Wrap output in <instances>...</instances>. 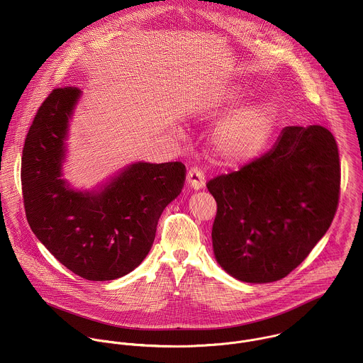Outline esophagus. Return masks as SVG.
Masks as SVG:
<instances>
[{
	"instance_id": "esophagus-1",
	"label": "esophagus",
	"mask_w": 363,
	"mask_h": 363,
	"mask_svg": "<svg viewBox=\"0 0 363 363\" xmlns=\"http://www.w3.org/2000/svg\"><path fill=\"white\" fill-rule=\"evenodd\" d=\"M187 184L193 190H201L206 184L204 174L199 167H191L187 173Z\"/></svg>"
}]
</instances>
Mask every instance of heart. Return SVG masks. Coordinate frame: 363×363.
I'll return each mask as SVG.
<instances>
[{
	"label": "heart",
	"mask_w": 363,
	"mask_h": 363,
	"mask_svg": "<svg viewBox=\"0 0 363 363\" xmlns=\"http://www.w3.org/2000/svg\"><path fill=\"white\" fill-rule=\"evenodd\" d=\"M249 92L245 85L213 91L200 99L197 114L201 120L216 117L246 99ZM277 123L278 111L274 104L257 102L245 106L218 125L213 134L215 152L230 163L247 162L264 150Z\"/></svg>",
	"instance_id": "b5f03b06"
}]
</instances>
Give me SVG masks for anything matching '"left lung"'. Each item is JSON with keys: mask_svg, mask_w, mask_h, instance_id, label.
<instances>
[{"mask_svg": "<svg viewBox=\"0 0 363 363\" xmlns=\"http://www.w3.org/2000/svg\"><path fill=\"white\" fill-rule=\"evenodd\" d=\"M340 177L333 134L321 125H289L267 154L209 180L218 206L212 225L218 264L250 284L286 277L328 230Z\"/></svg>", "mask_w": 363, "mask_h": 363, "instance_id": "8db88e82", "label": "left lung"}]
</instances>
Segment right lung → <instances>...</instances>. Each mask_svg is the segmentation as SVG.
Listing matches in <instances>:
<instances>
[{"label": "right lung", "mask_w": 363, "mask_h": 363, "mask_svg": "<svg viewBox=\"0 0 363 363\" xmlns=\"http://www.w3.org/2000/svg\"><path fill=\"white\" fill-rule=\"evenodd\" d=\"M81 89H54L25 140L22 193L32 232L74 274L110 281L137 268L155 239L157 220L183 189L182 162H134L92 190L62 179L69 125Z\"/></svg>", "instance_id": "right-lung-1"}]
</instances>
